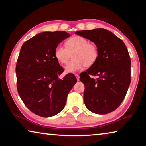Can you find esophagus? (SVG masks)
<instances>
[{
	"mask_svg": "<svg viewBox=\"0 0 146 146\" xmlns=\"http://www.w3.org/2000/svg\"><path fill=\"white\" fill-rule=\"evenodd\" d=\"M75 76H76V79H77V80H79V79H80V76H79V75H78V74H76Z\"/></svg>",
	"mask_w": 146,
	"mask_h": 146,
	"instance_id": "esophagus-1",
	"label": "esophagus"
}]
</instances>
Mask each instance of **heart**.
Masks as SVG:
<instances>
[{
	"label": "heart",
	"instance_id": "heart-1",
	"mask_svg": "<svg viewBox=\"0 0 146 146\" xmlns=\"http://www.w3.org/2000/svg\"><path fill=\"white\" fill-rule=\"evenodd\" d=\"M73 60L65 67L66 73H73L91 67L97 61L98 49L94 43H90L87 38L80 36H74L66 42V47L59 44L55 49V56L61 64L68 62L73 54Z\"/></svg>",
	"mask_w": 146,
	"mask_h": 146
}]
</instances>
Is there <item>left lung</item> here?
<instances>
[{"label":"left lung","instance_id":"1","mask_svg":"<svg viewBox=\"0 0 146 146\" xmlns=\"http://www.w3.org/2000/svg\"><path fill=\"white\" fill-rule=\"evenodd\" d=\"M75 34L94 42L98 49L96 62L80 75L85 86V105L96 114H108L122 102L131 83V61L127 49L121 39L106 29L78 31Z\"/></svg>","mask_w":146,"mask_h":146}]
</instances>
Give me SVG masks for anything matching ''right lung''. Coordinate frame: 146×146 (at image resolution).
<instances>
[{
  "label": "right lung",
  "instance_id": "1",
  "mask_svg": "<svg viewBox=\"0 0 146 146\" xmlns=\"http://www.w3.org/2000/svg\"><path fill=\"white\" fill-rule=\"evenodd\" d=\"M70 36L64 31L42 32L25 42L21 49L16 65L17 91L26 107L40 117L60 113L77 81L71 73L58 78L64 70L55 51Z\"/></svg>",
  "mask_w": 146,
  "mask_h": 146
}]
</instances>
